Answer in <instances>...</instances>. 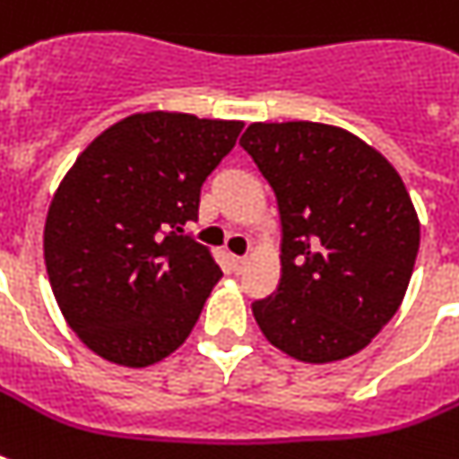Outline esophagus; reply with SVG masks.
I'll return each mask as SVG.
<instances>
[{
    "mask_svg": "<svg viewBox=\"0 0 459 459\" xmlns=\"http://www.w3.org/2000/svg\"><path fill=\"white\" fill-rule=\"evenodd\" d=\"M230 262H233V269H236V272H243L245 264H247V257H238V255H230Z\"/></svg>",
    "mask_w": 459,
    "mask_h": 459,
    "instance_id": "obj_1",
    "label": "esophagus"
}]
</instances>
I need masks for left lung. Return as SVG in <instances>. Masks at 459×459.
Returning <instances> with one entry per match:
<instances>
[{"instance_id": "left-lung-1", "label": "left lung", "mask_w": 459, "mask_h": 459, "mask_svg": "<svg viewBox=\"0 0 459 459\" xmlns=\"http://www.w3.org/2000/svg\"><path fill=\"white\" fill-rule=\"evenodd\" d=\"M240 145L276 193L281 283L252 305L266 341L309 364L367 348L405 298L420 219L391 161L312 121L252 124Z\"/></svg>"}]
</instances>
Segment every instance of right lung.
Listing matches in <instances>:
<instances>
[{"label": "right lung", "instance_id": "1", "mask_svg": "<svg viewBox=\"0 0 459 459\" xmlns=\"http://www.w3.org/2000/svg\"><path fill=\"white\" fill-rule=\"evenodd\" d=\"M243 121L133 114L97 135L54 193L45 264L68 326L121 367H150L193 331L221 269L186 236Z\"/></svg>", "mask_w": 459, "mask_h": 459}]
</instances>
